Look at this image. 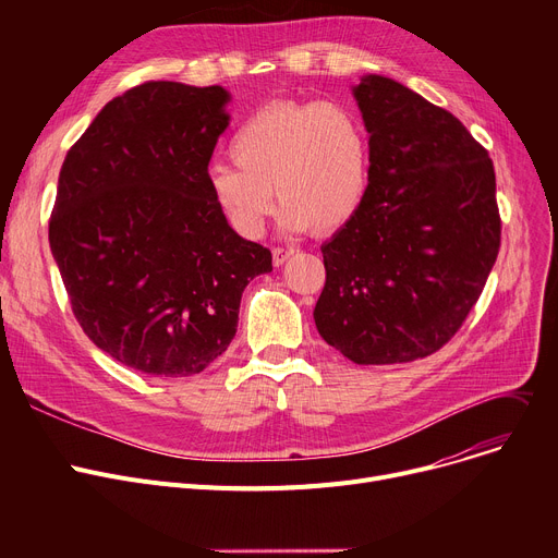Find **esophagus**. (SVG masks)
Returning a JSON list of instances; mask_svg holds the SVG:
<instances>
[{"instance_id": "obj_1", "label": "esophagus", "mask_w": 558, "mask_h": 558, "mask_svg": "<svg viewBox=\"0 0 558 558\" xmlns=\"http://www.w3.org/2000/svg\"><path fill=\"white\" fill-rule=\"evenodd\" d=\"M296 253V248H291V246H276L274 251H271V255H274V264L276 267H282V264Z\"/></svg>"}]
</instances>
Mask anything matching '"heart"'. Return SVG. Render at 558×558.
<instances>
[{
	"label": "heart",
	"instance_id": "heart-1",
	"mask_svg": "<svg viewBox=\"0 0 558 558\" xmlns=\"http://www.w3.org/2000/svg\"><path fill=\"white\" fill-rule=\"evenodd\" d=\"M231 165L208 169V190L226 223L246 240L274 213L280 228L332 232L353 219L368 190L371 144L360 114L332 101H278L255 110L228 142Z\"/></svg>",
	"mask_w": 558,
	"mask_h": 558
}]
</instances>
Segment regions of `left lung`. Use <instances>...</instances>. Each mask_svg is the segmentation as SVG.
Instances as JSON below:
<instances>
[{
	"mask_svg": "<svg viewBox=\"0 0 558 558\" xmlns=\"http://www.w3.org/2000/svg\"><path fill=\"white\" fill-rule=\"evenodd\" d=\"M353 97L371 144L360 213L320 246L314 324L355 364L436 353L477 303L500 248L488 151L448 110L383 74Z\"/></svg>",
	"mask_w": 558,
	"mask_h": 558,
	"instance_id": "8db88e82",
	"label": "left lung"
}]
</instances>
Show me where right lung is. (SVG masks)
Masks as SVG:
<instances>
[{
  "label": "right lung",
  "mask_w": 558,
  "mask_h": 558,
  "mask_svg": "<svg viewBox=\"0 0 558 558\" xmlns=\"http://www.w3.org/2000/svg\"><path fill=\"white\" fill-rule=\"evenodd\" d=\"M230 93L149 81L108 101L58 175L49 246L74 316L120 364L187 377L234 339L246 284L271 251L234 232L208 165Z\"/></svg>",
  "instance_id": "add662e5"
}]
</instances>
